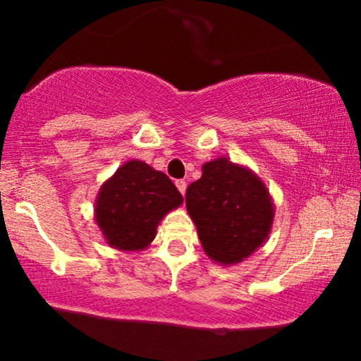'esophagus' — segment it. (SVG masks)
<instances>
[{
    "instance_id": "1",
    "label": "esophagus",
    "mask_w": 361,
    "mask_h": 361,
    "mask_svg": "<svg viewBox=\"0 0 361 361\" xmlns=\"http://www.w3.org/2000/svg\"><path fill=\"white\" fill-rule=\"evenodd\" d=\"M176 188L180 190L181 195H185V192H186V181L185 180H176Z\"/></svg>"
}]
</instances>
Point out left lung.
<instances>
[{
  "label": "left lung",
  "instance_id": "8db88e82",
  "mask_svg": "<svg viewBox=\"0 0 361 361\" xmlns=\"http://www.w3.org/2000/svg\"><path fill=\"white\" fill-rule=\"evenodd\" d=\"M186 210L210 259L231 267L267 243L275 219L270 190L252 169L221 156L186 188Z\"/></svg>",
  "mask_w": 361,
  "mask_h": 361
}]
</instances>
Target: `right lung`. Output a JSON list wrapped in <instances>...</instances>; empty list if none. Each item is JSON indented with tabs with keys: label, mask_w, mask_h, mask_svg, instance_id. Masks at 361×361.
I'll list each match as a JSON object with an SVG mask.
<instances>
[{
	"label": "right lung",
	"mask_w": 361,
	"mask_h": 361,
	"mask_svg": "<svg viewBox=\"0 0 361 361\" xmlns=\"http://www.w3.org/2000/svg\"><path fill=\"white\" fill-rule=\"evenodd\" d=\"M183 204V197L163 171L132 159L103 181L94 200V222L103 239L118 251H144L157 226Z\"/></svg>",
	"instance_id": "right-lung-1"
}]
</instances>
